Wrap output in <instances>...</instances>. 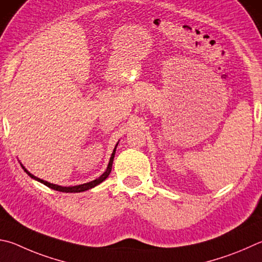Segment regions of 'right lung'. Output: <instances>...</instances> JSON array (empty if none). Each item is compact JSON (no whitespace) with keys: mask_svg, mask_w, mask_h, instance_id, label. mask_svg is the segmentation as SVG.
Wrapping results in <instances>:
<instances>
[{"mask_svg":"<svg viewBox=\"0 0 262 262\" xmlns=\"http://www.w3.org/2000/svg\"><path fill=\"white\" fill-rule=\"evenodd\" d=\"M117 145H118V143H117ZM117 145H116V147H115V150H113V152H112L111 158H110V161H108V165H107L106 170L101 175V177L97 178L96 180H94V181H90V182H87V183L79 184V185H74V187H61V185H58V184H54V183L47 182V181H45V180H41V179H39V178L34 177V175L28 172V170H27L25 167H24V166H23L21 164H20V165H21L23 169L25 170V172H26L28 175H30V177H31L32 179L39 181V182L43 183L45 185H47V187H49V188H51V189L57 190V191H60V192H82V191H85V190H89V189H92V188H94V187H96V185H98L99 183H102L103 181L105 180V179L108 177V175H110L111 169H112L113 158H115V155H116Z\"/></svg>","mask_w":262,"mask_h":262,"instance_id":"add662e5","label":"right lung"}]
</instances>
